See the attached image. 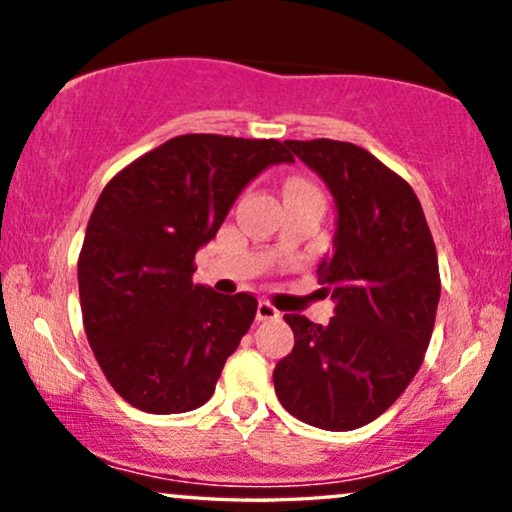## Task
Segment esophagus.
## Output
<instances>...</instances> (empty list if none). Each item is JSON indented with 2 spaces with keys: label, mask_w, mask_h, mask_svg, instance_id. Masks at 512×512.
Here are the masks:
<instances>
[{
  "label": "esophagus",
  "mask_w": 512,
  "mask_h": 512,
  "mask_svg": "<svg viewBox=\"0 0 512 512\" xmlns=\"http://www.w3.org/2000/svg\"><path fill=\"white\" fill-rule=\"evenodd\" d=\"M279 315V310H276L269 301L257 303V320H279Z\"/></svg>",
  "instance_id": "34e87169"
}]
</instances>
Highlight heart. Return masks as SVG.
Wrapping results in <instances>:
<instances>
[{
	"label": "heart",
	"instance_id": "1",
	"mask_svg": "<svg viewBox=\"0 0 512 512\" xmlns=\"http://www.w3.org/2000/svg\"><path fill=\"white\" fill-rule=\"evenodd\" d=\"M284 192L286 195H291V192H320V190H317L315 185H310L308 180H289L286 182Z\"/></svg>",
	"mask_w": 512,
	"mask_h": 512
}]
</instances>
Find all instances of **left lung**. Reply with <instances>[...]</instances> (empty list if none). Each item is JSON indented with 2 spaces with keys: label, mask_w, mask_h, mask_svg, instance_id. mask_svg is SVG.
<instances>
[{
  "label": "left lung",
  "mask_w": 512,
  "mask_h": 512,
  "mask_svg": "<svg viewBox=\"0 0 512 512\" xmlns=\"http://www.w3.org/2000/svg\"><path fill=\"white\" fill-rule=\"evenodd\" d=\"M337 204L332 255L317 267L334 317L284 315L296 344L274 368L281 407L325 431L378 419L424 363L440 298L438 255L409 182L361 146L286 142Z\"/></svg>",
  "instance_id": "1"
}]
</instances>
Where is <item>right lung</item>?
Instances as JSON below:
<instances>
[{"label":"right lung","mask_w":512,"mask_h":512,"mask_svg":"<svg viewBox=\"0 0 512 512\" xmlns=\"http://www.w3.org/2000/svg\"><path fill=\"white\" fill-rule=\"evenodd\" d=\"M291 161L276 139L182 134L105 185L79 255L81 315L98 366L132 407L182 414L214 395L257 298L192 284L195 255L252 178Z\"/></svg>","instance_id":"right-lung-1"}]
</instances>
